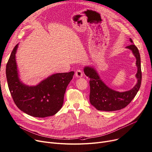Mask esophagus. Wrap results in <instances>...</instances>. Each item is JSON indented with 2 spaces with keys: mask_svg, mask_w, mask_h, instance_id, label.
<instances>
[{
  "mask_svg": "<svg viewBox=\"0 0 152 152\" xmlns=\"http://www.w3.org/2000/svg\"><path fill=\"white\" fill-rule=\"evenodd\" d=\"M83 72H82L81 70L78 69V70H77L76 71V73H75L76 77H81L83 76Z\"/></svg>",
  "mask_w": 152,
  "mask_h": 152,
  "instance_id": "esophagus-1",
  "label": "esophagus"
}]
</instances>
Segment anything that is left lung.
<instances>
[{
    "mask_svg": "<svg viewBox=\"0 0 152 152\" xmlns=\"http://www.w3.org/2000/svg\"><path fill=\"white\" fill-rule=\"evenodd\" d=\"M130 41L133 43L131 39ZM126 48L132 50L136 58L137 66V73L135 75L137 83L128 91L119 92L111 89L101 80L95 69L89 66H86L84 69L85 75L90 78V102L98 110L112 111L125 108L135 97L140 89L142 81L140 53L137 47L134 44L127 46Z\"/></svg>",
    "mask_w": 152,
    "mask_h": 152,
    "instance_id": "1",
    "label": "left lung"
}]
</instances>
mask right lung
Returning <instances> with one entry per match:
<instances>
[{"mask_svg":"<svg viewBox=\"0 0 152 152\" xmlns=\"http://www.w3.org/2000/svg\"><path fill=\"white\" fill-rule=\"evenodd\" d=\"M18 45L12 52L6 66L8 86L18 108L30 116L45 118L53 116L61 109L66 87L74 71L56 73L36 86H28L20 81L15 60Z\"/></svg>","mask_w":152,"mask_h":152,"instance_id":"right-lung-1","label":"right lung"}]
</instances>
